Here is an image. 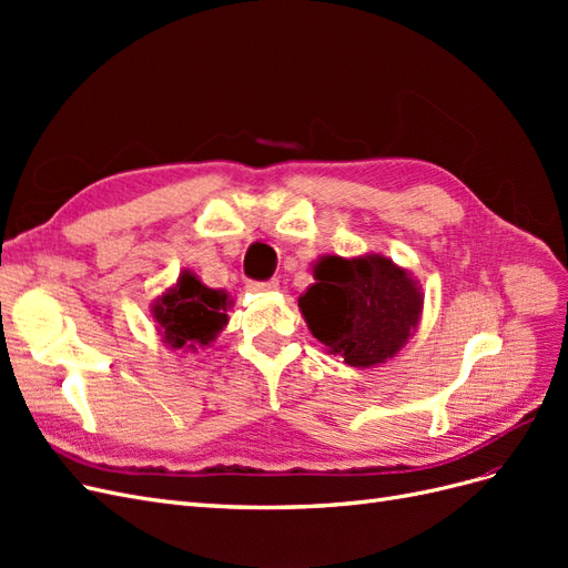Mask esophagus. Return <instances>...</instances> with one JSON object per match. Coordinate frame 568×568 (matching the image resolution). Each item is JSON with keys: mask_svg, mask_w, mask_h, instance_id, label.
I'll list each match as a JSON object with an SVG mask.
<instances>
[{"mask_svg": "<svg viewBox=\"0 0 568 568\" xmlns=\"http://www.w3.org/2000/svg\"><path fill=\"white\" fill-rule=\"evenodd\" d=\"M251 294H270V291H277L280 282L277 280H270V282H248L246 286Z\"/></svg>", "mask_w": 568, "mask_h": 568, "instance_id": "1", "label": "esophagus"}]
</instances>
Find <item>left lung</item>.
Listing matches in <instances>:
<instances>
[{
  "mask_svg": "<svg viewBox=\"0 0 568 568\" xmlns=\"http://www.w3.org/2000/svg\"><path fill=\"white\" fill-rule=\"evenodd\" d=\"M313 277L298 298L301 315L324 351L348 367L388 363L415 336L424 313L422 284L384 253L320 255Z\"/></svg>",
  "mask_w": 568,
  "mask_h": 568,
  "instance_id": "8db88e82",
  "label": "left lung"
}]
</instances>
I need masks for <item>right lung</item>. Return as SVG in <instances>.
Here are the masks:
<instances>
[{
    "label": "right lung",
    "instance_id": "1",
    "mask_svg": "<svg viewBox=\"0 0 568 568\" xmlns=\"http://www.w3.org/2000/svg\"><path fill=\"white\" fill-rule=\"evenodd\" d=\"M232 296L225 288L205 286L194 270H182L173 286L151 303V317L161 343L178 353L209 348L230 322Z\"/></svg>",
    "mask_w": 568,
    "mask_h": 568
}]
</instances>
